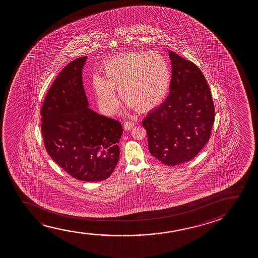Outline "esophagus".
<instances>
[{
	"instance_id": "1",
	"label": "esophagus",
	"mask_w": 258,
	"mask_h": 258,
	"mask_svg": "<svg viewBox=\"0 0 258 258\" xmlns=\"http://www.w3.org/2000/svg\"><path fill=\"white\" fill-rule=\"evenodd\" d=\"M135 125H136V123L134 121H126V122H124V130L130 131L132 127H134Z\"/></svg>"
}]
</instances>
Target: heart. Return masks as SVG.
<instances>
[{"label":"heart","instance_id":"obj_1","mask_svg":"<svg viewBox=\"0 0 258 258\" xmlns=\"http://www.w3.org/2000/svg\"><path fill=\"white\" fill-rule=\"evenodd\" d=\"M104 77L97 75L92 86L99 105L107 113L118 106L117 90L131 107L146 112L159 106L169 91L171 71L158 52H130L113 57L104 65Z\"/></svg>","mask_w":258,"mask_h":258}]
</instances>
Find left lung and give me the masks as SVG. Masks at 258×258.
Returning a JSON list of instances; mask_svg holds the SVG:
<instances>
[{
	"mask_svg": "<svg viewBox=\"0 0 258 258\" xmlns=\"http://www.w3.org/2000/svg\"><path fill=\"white\" fill-rule=\"evenodd\" d=\"M170 93L143 120L149 151L167 166L186 163L208 143L215 119L212 92L202 71L192 61L169 51Z\"/></svg>",
	"mask_w": 258,
	"mask_h": 258,
	"instance_id": "1",
	"label": "left lung"
}]
</instances>
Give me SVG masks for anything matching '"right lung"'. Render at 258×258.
I'll list each match as a JSON object with an SVG mask.
<instances>
[{"mask_svg":"<svg viewBox=\"0 0 258 258\" xmlns=\"http://www.w3.org/2000/svg\"><path fill=\"white\" fill-rule=\"evenodd\" d=\"M87 57L68 64L41 106V131L50 157L70 175L100 181L113 173L120 156V121L89 108L82 70Z\"/></svg>","mask_w":258,"mask_h":258,"instance_id":"right-lung-1","label":"right lung"}]
</instances>
